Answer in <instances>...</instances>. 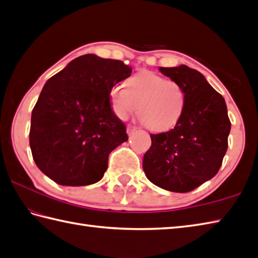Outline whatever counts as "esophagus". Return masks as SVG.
<instances>
[{"instance_id": "obj_1", "label": "esophagus", "mask_w": 258, "mask_h": 258, "mask_svg": "<svg viewBox=\"0 0 258 258\" xmlns=\"http://www.w3.org/2000/svg\"><path fill=\"white\" fill-rule=\"evenodd\" d=\"M126 131H127V134L131 135V134H133L135 131H138V127H136V126H134V125H128L127 130H126Z\"/></svg>"}]
</instances>
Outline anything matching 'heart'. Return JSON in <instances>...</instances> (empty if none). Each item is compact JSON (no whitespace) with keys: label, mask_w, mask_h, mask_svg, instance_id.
<instances>
[{"label":"heart","mask_w":258,"mask_h":258,"mask_svg":"<svg viewBox=\"0 0 258 258\" xmlns=\"http://www.w3.org/2000/svg\"><path fill=\"white\" fill-rule=\"evenodd\" d=\"M122 85H114L108 92L112 113L118 119H127L135 113L150 130L161 132L174 127L184 112L186 96L178 82L167 80L154 72L132 75Z\"/></svg>","instance_id":"heart-1"}]
</instances>
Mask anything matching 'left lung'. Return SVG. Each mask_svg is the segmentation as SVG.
<instances>
[{
  "label": "left lung",
  "instance_id": "obj_1",
  "mask_svg": "<svg viewBox=\"0 0 258 258\" xmlns=\"http://www.w3.org/2000/svg\"><path fill=\"white\" fill-rule=\"evenodd\" d=\"M160 71L183 86L186 103L174 128L151 134L143 169L158 187L186 193L217 174L227 151L231 122L224 97L199 71L186 65Z\"/></svg>",
  "mask_w": 258,
  "mask_h": 258
}]
</instances>
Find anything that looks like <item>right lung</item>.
Masks as SVG:
<instances>
[{
    "mask_svg": "<svg viewBox=\"0 0 258 258\" xmlns=\"http://www.w3.org/2000/svg\"><path fill=\"white\" fill-rule=\"evenodd\" d=\"M132 68L94 54L76 57L48 79L32 111L30 146L37 167L64 186L101 180L108 155L128 140L108 92Z\"/></svg>",
    "mask_w": 258,
    "mask_h": 258,
    "instance_id": "1",
    "label": "right lung"
}]
</instances>
